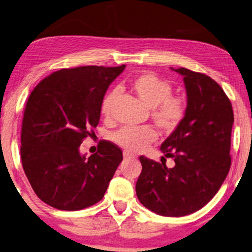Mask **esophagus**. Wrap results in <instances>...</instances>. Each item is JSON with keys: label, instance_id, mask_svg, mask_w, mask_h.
I'll return each instance as SVG.
<instances>
[{"label": "esophagus", "instance_id": "34e87169", "mask_svg": "<svg viewBox=\"0 0 252 252\" xmlns=\"http://www.w3.org/2000/svg\"><path fill=\"white\" fill-rule=\"evenodd\" d=\"M123 158H124V159H133V158H136V156L131 155V154H130V152H128V151H124V152H123Z\"/></svg>", "mask_w": 252, "mask_h": 252}]
</instances>
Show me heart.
<instances>
[{
    "instance_id": "1",
    "label": "heart",
    "mask_w": 252,
    "mask_h": 252,
    "mask_svg": "<svg viewBox=\"0 0 252 252\" xmlns=\"http://www.w3.org/2000/svg\"><path fill=\"white\" fill-rule=\"evenodd\" d=\"M131 93L146 107L151 108V119L161 130L171 132L183 122L187 111V102L183 96L172 95V86L154 73H143L129 82ZM117 96L116 91H110L101 103V114L110 119ZM157 132L151 126L130 128L124 126L114 133L116 144L131 152H141L156 142Z\"/></svg>"
}]
</instances>
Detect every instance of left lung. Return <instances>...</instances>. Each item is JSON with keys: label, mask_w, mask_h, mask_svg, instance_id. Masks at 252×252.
I'll list each match as a JSON object with an SVG mask.
<instances>
[{"label": "left lung", "mask_w": 252, "mask_h": 252, "mask_svg": "<svg viewBox=\"0 0 252 252\" xmlns=\"http://www.w3.org/2000/svg\"><path fill=\"white\" fill-rule=\"evenodd\" d=\"M171 69L183 76L187 95L183 122L160 146L174 166L141 156L136 194L156 214L179 218L201 209L223 184L231 163L234 113L223 89L208 75Z\"/></svg>", "instance_id": "8db88e82"}]
</instances>
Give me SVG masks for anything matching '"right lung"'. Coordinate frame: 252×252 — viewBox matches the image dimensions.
<instances>
[{"label":"right lung","instance_id":"obj_1","mask_svg":"<svg viewBox=\"0 0 252 252\" xmlns=\"http://www.w3.org/2000/svg\"><path fill=\"white\" fill-rule=\"evenodd\" d=\"M124 68L60 69L29 95L22 123V165L34 193L51 207L80 211L106 193L122 151L106 141L89 157L79 148L98 124L104 94Z\"/></svg>","mask_w":252,"mask_h":252}]
</instances>
